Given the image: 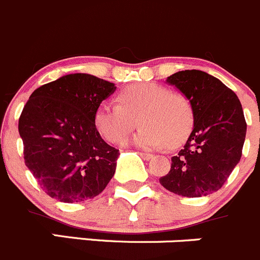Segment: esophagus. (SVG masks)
<instances>
[{
	"instance_id": "obj_1",
	"label": "esophagus",
	"mask_w": 260,
	"mask_h": 260,
	"mask_svg": "<svg viewBox=\"0 0 260 260\" xmlns=\"http://www.w3.org/2000/svg\"><path fill=\"white\" fill-rule=\"evenodd\" d=\"M139 155H140L144 160H150V159H153V154L150 153H139Z\"/></svg>"
}]
</instances>
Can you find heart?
Instances as JSON below:
<instances>
[{"mask_svg":"<svg viewBox=\"0 0 260 260\" xmlns=\"http://www.w3.org/2000/svg\"><path fill=\"white\" fill-rule=\"evenodd\" d=\"M119 105L102 101L94 112V125L102 138L117 144L139 124L141 129L129 143L141 149L177 148L193 126L194 111L186 94L155 82L127 86L117 96Z\"/></svg>","mask_w":260,"mask_h":260,"instance_id":"b5f03b06","label":"heart"}]
</instances>
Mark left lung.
<instances>
[{
    "mask_svg": "<svg viewBox=\"0 0 260 260\" xmlns=\"http://www.w3.org/2000/svg\"><path fill=\"white\" fill-rule=\"evenodd\" d=\"M167 82L191 100L194 120L184 148L172 156L171 171L159 182L179 196H207L223 186L240 160L246 134L243 107L230 88L206 72H177Z\"/></svg>",
    "mask_w": 260,
    "mask_h": 260,
    "instance_id": "8db88e82",
    "label": "left lung"
}]
</instances>
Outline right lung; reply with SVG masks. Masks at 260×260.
Segmentation results:
<instances>
[{
	"mask_svg": "<svg viewBox=\"0 0 260 260\" xmlns=\"http://www.w3.org/2000/svg\"><path fill=\"white\" fill-rule=\"evenodd\" d=\"M116 89L86 73L35 89L19 119L24 160L48 196L66 204L93 199L116 169L119 150L94 125L97 106Z\"/></svg>",
	"mask_w": 260,
	"mask_h": 260,
	"instance_id": "add662e5",
	"label": "right lung"
}]
</instances>
